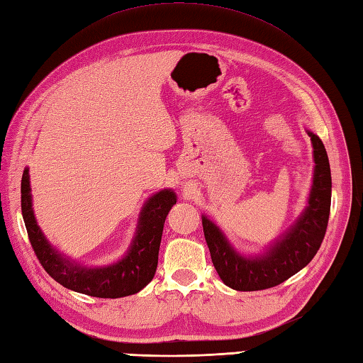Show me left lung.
I'll return each mask as SVG.
<instances>
[{"mask_svg":"<svg viewBox=\"0 0 363 363\" xmlns=\"http://www.w3.org/2000/svg\"><path fill=\"white\" fill-rule=\"evenodd\" d=\"M308 133L315 160L309 205L291 231H287L281 240H277V244L270 247L262 257L250 259L238 255L222 231L211 220L202 217L205 239L214 269L223 283L235 291H262L284 283L312 261L323 242L331 211V167L323 143L317 135Z\"/></svg>","mask_w":363,"mask_h":363,"instance_id":"8db88e82","label":"left lung"}]
</instances>
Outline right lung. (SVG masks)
Here are the masks:
<instances>
[{
	"label": "right lung",
	"mask_w": 363,
	"mask_h": 363,
	"mask_svg": "<svg viewBox=\"0 0 363 363\" xmlns=\"http://www.w3.org/2000/svg\"><path fill=\"white\" fill-rule=\"evenodd\" d=\"M172 191H160L143 208L138 231L125 257L101 269H84L55 252L40 231L30 205L28 169L21 179V213L29 242L48 275L71 291L98 298H121L146 287L155 275L164 220L175 205Z\"/></svg>",
	"instance_id": "obj_1"
}]
</instances>
